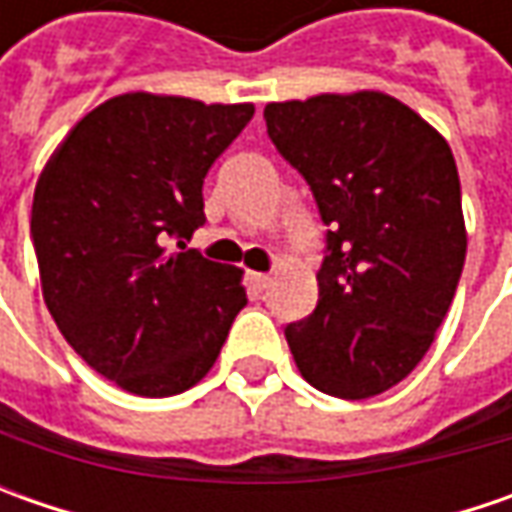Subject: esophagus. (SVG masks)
I'll list each match as a JSON object with an SVG mask.
<instances>
[{
    "mask_svg": "<svg viewBox=\"0 0 512 512\" xmlns=\"http://www.w3.org/2000/svg\"><path fill=\"white\" fill-rule=\"evenodd\" d=\"M247 282H250V287H253L256 293H262L265 287H270L273 276H267V273H250V276H247Z\"/></svg>",
    "mask_w": 512,
    "mask_h": 512,
    "instance_id": "1",
    "label": "esophagus"
}]
</instances>
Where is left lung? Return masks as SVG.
Masks as SVG:
<instances>
[{
	"label": "left lung",
	"instance_id": "1",
	"mask_svg": "<svg viewBox=\"0 0 512 512\" xmlns=\"http://www.w3.org/2000/svg\"><path fill=\"white\" fill-rule=\"evenodd\" d=\"M265 119L330 225L316 310L285 327L290 353L327 396H379L422 362L462 276L453 150L382 90L270 102Z\"/></svg>",
	"mask_w": 512,
	"mask_h": 512
}]
</instances>
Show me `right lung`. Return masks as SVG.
<instances>
[{"label": "right lung", "mask_w": 512, "mask_h": 512, "mask_svg": "<svg viewBox=\"0 0 512 512\" xmlns=\"http://www.w3.org/2000/svg\"><path fill=\"white\" fill-rule=\"evenodd\" d=\"M253 110L122 93L82 116L39 173L30 236L45 305L128 393L162 399L202 382L247 305L242 267L168 242L205 225L207 170Z\"/></svg>", "instance_id": "right-lung-1"}]
</instances>
